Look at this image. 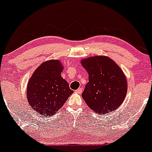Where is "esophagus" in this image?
I'll return each mask as SVG.
<instances>
[{
	"instance_id": "obj_1",
	"label": "esophagus",
	"mask_w": 152,
	"mask_h": 152,
	"mask_svg": "<svg viewBox=\"0 0 152 152\" xmlns=\"http://www.w3.org/2000/svg\"><path fill=\"white\" fill-rule=\"evenodd\" d=\"M82 91H83V88H81V87H80V88H78L77 90H76V92L78 94H81Z\"/></svg>"
}]
</instances>
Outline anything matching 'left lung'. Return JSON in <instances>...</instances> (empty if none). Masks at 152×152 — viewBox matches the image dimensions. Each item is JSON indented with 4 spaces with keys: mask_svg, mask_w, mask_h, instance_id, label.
<instances>
[{
    "mask_svg": "<svg viewBox=\"0 0 152 152\" xmlns=\"http://www.w3.org/2000/svg\"><path fill=\"white\" fill-rule=\"evenodd\" d=\"M88 74L82 97L96 113L106 114L121 106L127 92L126 78L117 64L109 57L94 56L81 61Z\"/></svg>",
    "mask_w": 152,
    "mask_h": 152,
    "instance_id": "8db88e82",
    "label": "left lung"
}]
</instances>
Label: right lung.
Listing matches in <instances>:
<instances>
[{
  "label": "right lung",
  "mask_w": 152,
  "mask_h": 152,
  "mask_svg": "<svg viewBox=\"0 0 152 152\" xmlns=\"http://www.w3.org/2000/svg\"><path fill=\"white\" fill-rule=\"evenodd\" d=\"M62 71L59 61H47L38 66L28 83V102L42 116L56 114L74 92L61 76Z\"/></svg>",
  "instance_id": "right-lung-1"
}]
</instances>
